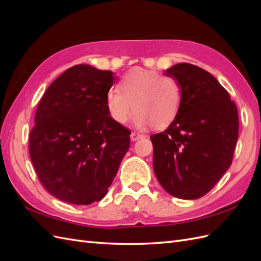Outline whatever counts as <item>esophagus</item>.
Segmentation results:
<instances>
[{
    "label": "esophagus",
    "mask_w": 261,
    "mask_h": 261,
    "mask_svg": "<svg viewBox=\"0 0 261 261\" xmlns=\"http://www.w3.org/2000/svg\"><path fill=\"white\" fill-rule=\"evenodd\" d=\"M143 137H144V135H141V134H139V133H136V132H133V133L130 134V139H132L133 141L138 140V139L143 138Z\"/></svg>",
    "instance_id": "obj_1"
}]
</instances>
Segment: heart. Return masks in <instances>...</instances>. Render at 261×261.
<instances>
[{
    "instance_id": "heart-1",
    "label": "heart",
    "mask_w": 261,
    "mask_h": 261,
    "mask_svg": "<svg viewBox=\"0 0 261 261\" xmlns=\"http://www.w3.org/2000/svg\"><path fill=\"white\" fill-rule=\"evenodd\" d=\"M181 101L183 89L176 78L140 67L124 75L120 89L111 88L106 96L109 115L115 123L125 124L134 110V122L137 126L150 124L155 129L174 120Z\"/></svg>"
}]
</instances>
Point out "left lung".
Masks as SVG:
<instances>
[{
	"instance_id": "left-lung-1",
	"label": "left lung",
	"mask_w": 261,
	"mask_h": 261,
	"mask_svg": "<svg viewBox=\"0 0 261 261\" xmlns=\"http://www.w3.org/2000/svg\"><path fill=\"white\" fill-rule=\"evenodd\" d=\"M165 75L179 82L183 101L169 127L150 136L153 170L170 195L197 199L230 168L239 137L238 108L216 78L198 66L179 63Z\"/></svg>"
}]
</instances>
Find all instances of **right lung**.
<instances>
[{
  "label": "right lung",
  "mask_w": 261,
  "mask_h": 261,
  "mask_svg": "<svg viewBox=\"0 0 261 261\" xmlns=\"http://www.w3.org/2000/svg\"><path fill=\"white\" fill-rule=\"evenodd\" d=\"M111 70L80 64L46 89L29 134V153L42 186L55 198L90 204L107 195L130 145V130L109 115Z\"/></svg>",
  "instance_id": "add662e5"
}]
</instances>
